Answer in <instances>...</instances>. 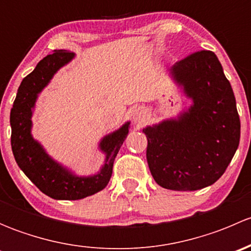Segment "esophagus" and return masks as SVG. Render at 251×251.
Returning a JSON list of instances; mask_svg holds the SVG:
<instances>
[{
  "label": "esophagus",
  "mask_w": 251,
  "mask_h": 251,
  "mask_svg": "<svg viewBox=\"0 0 251 251\" xmlns=\"http://www.w3.org/2000/svg\"><path fill=\"white\" fill-rule=\"evenodd\" d=\"M132 118H133V121H135L136 124L144 123V121H146V118H147V111L144 110L143 108H138V109H136L132 113Z\"/></svg>",
  "instance_id": "34e87169"
}]
</instances>
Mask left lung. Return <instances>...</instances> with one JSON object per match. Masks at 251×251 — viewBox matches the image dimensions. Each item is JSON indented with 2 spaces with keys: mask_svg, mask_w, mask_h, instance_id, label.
<instances>
[{
  "mask_svg": "<svg viewBox=\"0 0 251 251\" xmlns=\"http://www.w3.org/2000/svg\"><path fill=\"white\" fill-rule=\"evenodd\" d=\"M192 100L177 119L143 128L147 161L156 183L173 191L211 186L239 146L240 120L231 83L211 50H199L169 69Z\"/></svg>",
  "mask_w": 251,
  "mask_h": 251,
  "instance_id": "1",
  "label": "left lung"
}]
</instances>
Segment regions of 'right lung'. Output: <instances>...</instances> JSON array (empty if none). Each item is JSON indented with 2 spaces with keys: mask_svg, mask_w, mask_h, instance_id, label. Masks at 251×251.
Here are the masks:
<instances>
[{
  "mask_svg": "<svg viewBox=\"0 0 251 251\" xmlns=\"http://www.w3.org/2000/svg\"><path fill=\"white\" fill-rule=\"evenodd\" d=\"M74 55V53L60 50L40 60L34 72L23 78L9 119L12 151L18 166L42 193L57 201H77L104 189L111 177L116 154L130 128L127 121L119 130L100 140V149L105 154V160L100 173L92 176L73 174L50 158L44 147L34 140L31 116L37 96L50 83L53 75L68 64Z\"/></svg>",
  "mask_w": 251,
  "mask_h": 251,
  "instance_id": "right-lung-1",
  "label": "right lung"
}]
</instances>
